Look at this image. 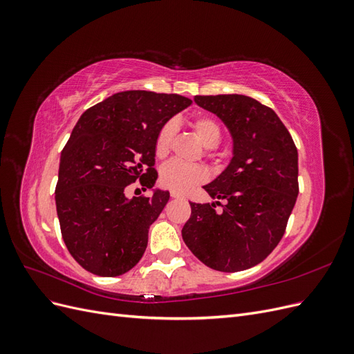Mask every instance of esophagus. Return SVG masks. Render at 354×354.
Listing matches in <instances>:
<instances>
[{
  "instance_id": "1",
  "label": "esophagus",
  "mask_w": 354,
  "mask_h": 354,
  "mask_svg": "<svg viewBox=\"0 0 354 354\" xmlns=\"http://www.w3.org/2000/svg\"><path fill=\"white\" fill-rule=\"evenodd\" d=\"M171 198H174V199H183L185 196L181 195V194H177V192H171Z\"/></svg>"
}]
</instances>
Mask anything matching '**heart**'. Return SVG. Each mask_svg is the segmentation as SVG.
Segmentation results:
<instances>
[{"mask_svg":"<svg viewBox=\"0 0 354 354\" xmlns=\"http://www.w3.org/2000/svg\"><path fill=\"white\" fill-rule=\"evenodd\" d=\"M190 128L198 140L207 149L217 147L223 137V128L220 122L209 115H199L190 121ZM174 134L173 122H167L158 131L155 138V155L158 158H165L169 152L171 138ZM207 180V171L198 165H185L171 160L160 169L159 183L164 187L185 194L190 187L203 183Z\"/></svg>","mask_w":354,"mask_h":354,"instance_id":"obj_1","label":"heart"}]
</instances>
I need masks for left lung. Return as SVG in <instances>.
<instances>
[{
	"mask_svg": "<svg viewBox=\"0 0 354 354\" xmlns=\"http://www.w3.org/2000/svg\"><path fill=\"white\" fill-rule=\"evenodd\" d=\"M233 138L227 168L203 186L216 203L190 202L181 230L187 248L214 270L241 272L261 263L282 239L298 196V152L273 109L248 95H195Z\"/></svg>",
	"mask_w": 354,
	"mask_h": 354,
	"instance_id": "left-lung-1",
	"label": "left lung"
}]
</instances>
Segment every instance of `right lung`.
Wrapping results in <instances>:
<instances>
[{"label": "right lung", "instance_id": "add662e5", "mask_svg": "<svg viewBox=\"0 0 354 354\" xmlns=\"http://www.w3.org/2000/svg\"><path fill=\"white\" fill-rule=\"evenodd\" d=\"M190 104L178 94L122 91L91 106L73 127L60 156L56 208L62 238L85 270L113 277L140 261L169 194L128 199L124 190L136 180L153 187L156 134Z\"/></svg>", "mask_w": 354, "mask_h": 354}]
</instances>
